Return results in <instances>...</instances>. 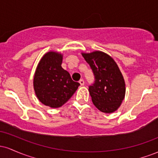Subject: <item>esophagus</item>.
Listing matches in <instances>:
<instances>
[{
	"mask_svg": "<svg viewBox=\"0 0 158 158\" xmlns=\"http://www.w3.org/2000/svg\"><path fill=\"white\" fill-rule=\"evenodd\" d=\"M79 84H80V85H81V86L85 85V81L83 80V79H80V80L79 81Z\"/></svg>",
	"mask_w": 158,
	"mask_h": 158,
	"instance_id": "obj_1",
	"label": "esophagus"
}]
</instances>
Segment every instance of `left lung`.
Returning <instances> with one entry per match:
<instances>
[{"mask_svg": "<svg viewBox=\"0 0 158 158\" xmlns=\"http://www.w3.org/2000/svg\"><path fill=\"white\" fill-rule=\"evenodd\" d=\"M81 55L95 78L88 89L92 102L100 111L113 113L120 106L126 94V84L117 63L102 51L82 52Z\"/></svg>", "mask_w": 158, "mask_h": 158, "instance_id": "obj_1", "label": "left lung"}]
</instances>
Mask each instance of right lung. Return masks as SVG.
Instances as JSON below:
<instances>
[{"mask_svg":"<svg viewBox=\"0 0 158 158\" xmlns=\"http://www.w3.org/2000/svg\"><path fill=\"white\" fill-rule=\"evenodd\" d=\"M62 54L50 51L45 53L36 68L33 79L39 100L50 108L62 106L73 95L79 82L72 80L70 73L61 68Z\"/></svg>","mask_w":158,"mask_h":158,"instance_id":"obj_1","label":"right lung"}]
</instances>
